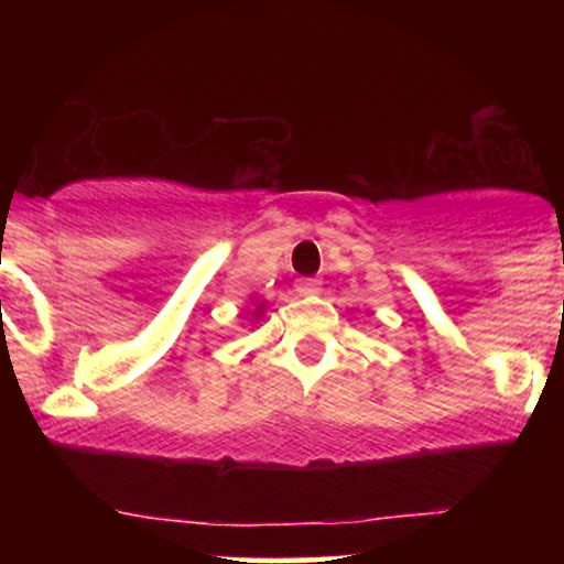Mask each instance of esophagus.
Listing matches in <instances>:
<instances>
[{"mask_svg": "<svg viewBox=\"0 0 564 564\" xmlns=\"http://www.w3.org/2000/svg\"><path fill=\"white\" fill-rule=\"evenodd\" d=\"M321 286L323 283L318 281V278H302V281L296 283V291H300L302 296H315V294H321Z\"/></svg>", "mask_w": 564, "mask_h": 564, "instance_id": "34e87169", "label": "esophagus"}]
</instances>
